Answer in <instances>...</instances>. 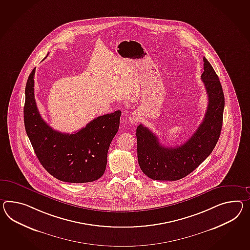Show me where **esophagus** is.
Returning <instances> with one entry per match:
<instances>
[{
    "mask_svg": "<svg viewBox=\"0 0 250 250\" xmlns=\"http://www.w3.org/2000/svg\"><path fill=\"white\" fill-rule=\"evenodd\" d=\"M128 120L132 125H135L139 121V116L136 112H133L132 114H130V116H128Z\"/></svg>",
    "mask_w": 250,
    "mask_h": 250,
    "instance_id": "34e87169",
    "label": "esophagus"
}]
</instances>
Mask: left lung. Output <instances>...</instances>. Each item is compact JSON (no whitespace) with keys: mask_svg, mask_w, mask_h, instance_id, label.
Listing matches in <instances>:
<instances>
[{"mask_svg":"<svg viewBox=\"0 0 250 250\" xmlns=\"http://www.w3.org/2000/svg\"><path fill=\"white\" fill-rule=\"evenodd\" d=\"M201 79L207 91L208 104L203 121L190 138L176 147H166L142 124L136 128L137 157L141 170L152 180L177 181L189 174L213 151L219 140L225 105L219 77L203 58Z\"/></svg>","mask_w":250,"mask_h":250,"instance_id":"1","label":"left lung"}]
</instances>
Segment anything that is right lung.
Returning a JSON list of instances; mask_svg holds the SVG:
<instances>
[{
	"label": "right lung",
	"mask_w": 250,
	"mask_h": 250,
	"mask_svg": "<svg viewBox=\"0 0 250 250\" xmlns=\"http://www.w3.org/2000/svg\"><path fill=\"white\" fill-rule=\"evenodd\" d=\"M46 58V57H45ZM35 68L25 87V130L45 170L66 183L97 181L105 170L107 152L120 123L121 111L98 116L73 134L49 126L41 116L34 97Z\"/></svg>",
	"instance_id": "right-lung-1"
}]
</instances>
